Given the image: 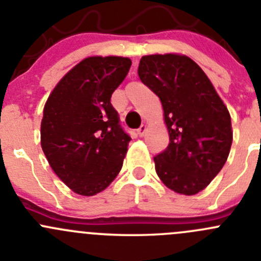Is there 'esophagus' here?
Listing matches in <instances>:
<instances>
[{"label": "esophagus", "mask_w": 261, "mask_h": 261, "mask_svg": "<svg viewBox=\"0 0 261 261\" xmlns=\"http://www.w3.org/2000/svg\"><path fill=\"white\" fill-rule=\"evenodd\" d=\"M146 130H147V126L141 125L140 128L137 129V135L140 136V137H143V136H145V133H146Z\"/></svg>", "instance_id": "obj_1"}]
</instances>
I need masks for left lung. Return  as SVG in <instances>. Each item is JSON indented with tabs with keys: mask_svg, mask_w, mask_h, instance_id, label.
Returning a JSON list of instances; mask_svg holds the SVG:
<instances>
[{
	"mask_svg": "<svg viewBox=\"0 0 261 261\" xmlns=\"http://www.w3.org/2000/svg\"><path fill=\"white\" fill-rule=\"evenodd\" d=\"M142 83L160 98L169 145L153 158L164 185L196 195L227 161L233 133L228 109L202 69L187 56L150 55L138 66Z\"/></svg>",
	"mask_w": 261,
	"mask_h": 261,
	"instance_id": "left-lung-1",
	"label": "left lung"
}]
</instances>
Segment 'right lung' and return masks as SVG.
Here are the masks:
<instances>
[{"mask_svg":"<svg viewBox=\"0 0 261 261\" xmlns=\"http://www.w3.org/2000/svg\"><path fill=\"white\" fill-rule=\"evenodd\" d=\"M130 65V59L118 56L84 59L44 105L42 150L56 175L78 195L103 191L123 166L130 136L110 100Z\"/></svg>","mask_w":261,"mask_h":261,"instance_id":"obj_1","label":"right lung"}]
</instances>
